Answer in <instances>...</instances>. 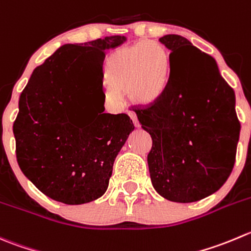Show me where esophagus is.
<instances>
[{"label":"esophagus","instance_id":"obj_1","mask_svg":"<svg viewBox=\"0 0 251 251\" xmlns=\"http://www.w3.org/2000/svg\"><path fill=\"white\" fill-rule=\"evenodd\" d=\"M128 115H130L131 120L133 121V125H135L136 127H140V123H138L137 116H136V114H135V113H132V111H131V113H128Z\"/></svg>","mask_w":251,"mask_h":251}]
</instances>
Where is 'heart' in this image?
Segmentation results:
<instances>
[{"mask_svg":"<svg viewBox=\"0 0 251 251\" xmlns=\"http://www.w3.org/2000/svg\"><path fill=\"white\" fill-rule=\"evenodd\" d=\"M165 72L164 49L155 41L147 40L114 51L109 56L105 76L113 88V98H119L118 91L127 89L135 103H146L160 88Z\"/></svg>","mask_w":251,"mask_h":251,"instance_id":"obj_1","label":"heart"}]
</instances>
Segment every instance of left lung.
Instances as JSON below:
<instances>
[{
  "mask_svg": "<svg viewBox=\"0 0 251 251\" xmlns=\"http://www.w3.org/2000/svg\"><path fill=\"white\" fill-rule=\"evenodd\" d=\"M169 49V78L159 96L136 109L153 145L152 185L173 202H195L227 181L239 141L234 91L215 58L175 34L159 39Z\"/></svg>",
  "mask_w": 251,
  "mask_h": 251,
  "instance_id": "8db88e82",
  "label": "left lung"
}]
</instances>
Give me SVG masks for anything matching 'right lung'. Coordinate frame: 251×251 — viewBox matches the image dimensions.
<instances>
[{"label": "right lung", "mask_w": 251, "mask_h": 251, "mask_svg": "<svg viewBox=\"0 0 251 251\" xmlns=\"http://www.w3.org/2000/svg\"><path fill=\"white\" fill-rule=\"evenodd\" d=\"M125 36L61 46L31 74L19 97L13 124L17 162L43 194L66 205L100 198L108 189L114 160L135 126L126 114L84 113L82 91L88 77L103 92L105 50Z\"/></svg>", "instance_id": "right-lung-1"}]
</instances>
